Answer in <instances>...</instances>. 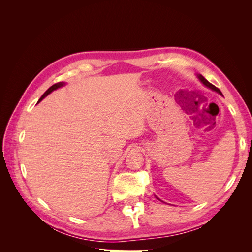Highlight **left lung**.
<instances>
[{"instance_id": "1", "label": "left lung", "mask_w": 252, "mask_h": 252, "mask_svg": "<svg viewBox=\"0 0 252 252\" xmlns=\"http://www.w3.org/2000/svg\"><path fill=\"white\" fill-rule=\"evenodd\" d=\"M196 77H197V79L200 80V82L203 84L204 86H206V87L209 88V89H211V90H213V91H216V93H218V94H220V95H223V94H222V93H220V90L219 88H217L215 85H212L211 83H209L207 80H206V79L203 77L202 74H196ZM156 197H157V196H156ZM157 199H158V200H159L158 197H157ZM159 201H162V200H159ZM162 202H163V201H162Z\"/></svg>"}]
</instances>
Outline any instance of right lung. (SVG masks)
<instances>
[{"mask_svg": "<svg viewBox=\"0 0 252 252\" xmlns=\"http://www.w3.org/2000/svg\"><path fill=\"white\" fill-rule=\"evenodd\" d=\"M65 82H59V83H57V84H55V85H52L51 87H49L46 91H45V94L40 97V100H39V102H37V103H40L42 100H43V98H45V97H46L49 94H51L52 93V91L53 90H57L58 88H61V87H63L64 85H65Z\"/></svg>", "mask_w": 252, "mask_h": 252, "instance_id": "obj_1", "label": "right lung"}]
</instances>
